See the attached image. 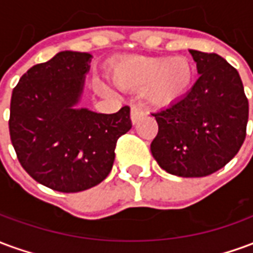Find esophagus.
<instances>
[{
    "label": "esophagus",
    "mask_w": 253,
    "mask_h": 253,
    "mask_svg": "<svg viewBox=\"0 0 253 253\" xmlns=\"http://www.w3.org/2000/svg\"><path fill=\"white\" fill-rule=\"evenodd\" d=\"M146 115V112L143 110L142 107H139V105H134L131 107V111H130V118H131L132 125H135L139 119H142L143 116Z\"/></svg>",
    "instance_id": "1"
}]
</instances>
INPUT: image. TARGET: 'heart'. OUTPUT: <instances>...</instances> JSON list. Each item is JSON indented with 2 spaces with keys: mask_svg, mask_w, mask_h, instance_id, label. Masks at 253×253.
Masks as SVG:
<instances>
[{
  "mask_svg": "<svg viewBox=\"0 0 253 253\" xmlns=\"http://www.w3.org/2000/svg\"><path fill=\"white\" fill-rule=\"evenodd\" d=\"M194 67L184 57H132L119 61L110 73V81L121 90H143L157 107L180 99L190 88ZM103 89H105L103 86Z\"/></svg>",
  "mask_w": 253,
  "mask_h": 253,
  "instance_id": "1",
  "label": "heart"
}]
</instances>
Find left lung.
<instances>
[{
    "instance_id": "1",
    "label": "left lung",
    "mask_w": 253,
    "mask_h": 253,
    "mask_svg": "<svg viewBox=\"0 0 253 253\" xmlns=\"http://www.w3.org/2000/svg\"><path fill=\"white\" fill-rule=\"evenodd\" d=\"M199 78L183 97L152 115L159 132L150 145L170 175L202 177L223 168L245 139L248 100L239 72L217 54L190 50Z\"/></svg>"
}]
</instances>
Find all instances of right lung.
I'll return each mask as SVG.
<instances>
[{
  "instance_id": "add662e5",
  "label": "right lung",
  "mask_w": 253,
  "mask_h": 253,
  "mask_svg": "<svg viewBox=\"0 0 253 253\" xmlns=\"http://www.w3.org/2000/svg\"><path fill=\"white\" fill-rule=\"evenodd\" d=\"M89 52L61 51L32 66L12 92L9 131L17 159L38 183L59 192L97 186L112 169L130 108L97 114L80 107Z\"/></svg>"
}]
</instances>
